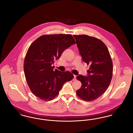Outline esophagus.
<instances>
[{"instance_id": "obj_1", "label": "esophagus", "mask_w": 133, "mask_h": 133, "mask_svg": "<svg viewBox=\"0 0 133 133\" xmlns=\"http://www.w3.org/2000/svg\"><path fill=\"white\" fill-rule=\"evenodd\" d=\"M76 75H74V78H73V81H75V80H76Z\"/></svg>"}]
</instances>
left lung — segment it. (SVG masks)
<instances>
[{
	"label": "left lung",
	"mask_w": 133,
	"mask_h": 133,
	"mask_svg": "<svg viewBox=\"0 0 133 133\" xmlns=\"http://www.w3.org/2000/svg\"><path fill=\"white\" fill-rule=\"evenodd\" d=\"M83 60L90 65L88 76H77L82 83L76 91L85 101H93L107 90L113 76V62L107 47L101 40L86 35H74Z\"/></svg>",
	"instance_id": "8db88e82"
}]
</instances>
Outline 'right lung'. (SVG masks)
Here are the masks:
<instances>
[{"label":"right lung","instance_id":"obj_1","mask_svg":"<svg viewBox=\"0 0 133 133\" xmlns=\"http://www.w3.org/2000/svg\"><path fill=\"white\" fill-rule=\"evenodd\" d=\"M71 34L43 35L29 46L24 61V72L32 93L43 101H51L59 94L65 83L74 78L69 71H54L51 65L64 51L76 44Z\"/></svg>","mask_w":133,"mask_h":133}]
</instances>
